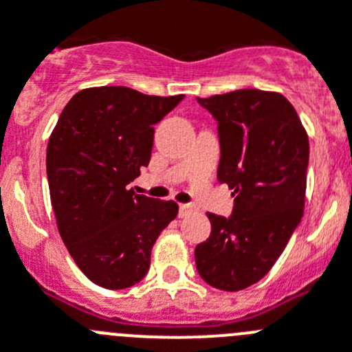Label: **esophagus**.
I'll return each instance as SVG.
<instances>
[{
  "label": "esophagus",
  "mask_w": 352,
  "mask_h": 352,
  "mask_svg": "<svg viewBox=\"0 0 352 352\" xmlns=\"http://www.w3.org/2000/svg\"><path fill=\"white\" fill-rule=\"evenodd\" d=\"M195 212H196L195 205H191V204H180L179 205V215H180V217H186V215L195 214Z\"/></svg>",
  "instance_id": "esophagus-1"
}]
</instances>
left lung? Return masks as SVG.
<instances>
[{"mask_svg":"<svg viewBox=\"0 0 352 352\" xmlns=\"http://www.w3.org/2000/svg\"><path fill=\"white\" fill-rule=\"evenodd\" d=\"M198 103L217 121V179L235 207L230 217L207 214L212 231L196 245V268L212 287L240 291L270 272L302 221L309 137L278 93L239 89Z\"/></svg>","mask_w":352,"mask_h":352,"instance_id":"obj_1","label":"left lung"}]
</instances>
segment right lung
Instances as JSON below:
<instances>
[{"mask_svg":"<svg viewBox=\"0 0 352 352\" xmlns=\"http://www.w3.org/2000/svg\"><path fill=\"white\" fill-rule=\"evenodd\" d=\"M182 98L122 85L82 89L50 135L47 179L59 235L85 277L105 289L140 283L154 242L177 217L175 201L135 195L128 184L151 161L154 124Z\"/></svg>","mask_w":352,"mask_h":352,"instance_id":"right-lung-1","label":"right lung"}]
</instances>
